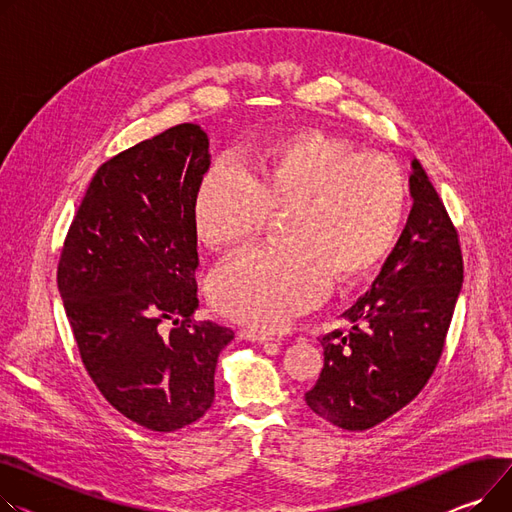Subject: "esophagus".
Returning a JSON list of instances; mask_svg holds the SVG:
<instances>
[{"label": "esophagus", "mask_w": 512, "mask_h": 512, "mask_svg": "<svg viewBox=\"0 0 512 512\" xmlns=\"http://www.w3.org/2000/svg\"><path fill=\"white\" fill-rule=\"evenodd\" d=\"M241 339H247V342H253V344H269L271 342L269 335L257 333V331H249V329L241 331Z\"/></svg>", "instance_id": "esophagus-1"}]
</instances>
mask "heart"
Returning <instances> with one entry per match:
<instances>
[{
  "label": "heart",
  "mask_w": 512,
  "mask_h": 512,
  "mask_svg": "<svg viewBox=\"0 0 512 512\" xmlns=\"http://www.w3.org/2000/svg\"><path fill=\"white\" fill-rule=\"evenodd\" d=\"M288 208L284 245L224 261L210 280L214 309L259 331H280L339 282H356L393 251L407 208L399 168L317 129L276 135L245 173L214 162L193 195V228L206 245H241L269 210Z\"/></svg>",
  "instance_id": "1"
}]
</instances>
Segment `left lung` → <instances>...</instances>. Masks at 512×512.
I'll use <instances>...</instances> for the list:
<instances>
[{
    "instance_id": "obj_1",
    "label": "left lung",
    "mask_w": 512,
    "mask_h": 512,
    "mask_svg": "<svg viewBox=\"0 0 512 512\" xmlns=\"http://www.w3.org/2000/svg\"><path fill=\"white\" fill-rule=\"evenodd\" d=\"M414 206L372 288L321 339L323 370L304 401L344 430H366L410 403L442 354L463 286L459 236L414 158Z\"/></svg>"
}]
</instances>
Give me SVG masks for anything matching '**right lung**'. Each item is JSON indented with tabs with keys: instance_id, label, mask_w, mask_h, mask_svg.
I'll list each match as a JSON object with an SVG mask.
<instances>
[{
	"instance_id": "right-lung-1",
	"label": "right lung",
	"mask_w": 512,
	"mask_h": 512,
	"mask_svg": "<svg viewBox=\"0 0 512 512\" xmlns=\"http://www.w3.org/2000/svg\"><path fill=\"white\" fill-rule=\"evenodd\" d=\"M208 133L170 127L102 164L67 232L57 286L82 362L131 422L175 432L214 403L232 329L193 321V195L210 168ZM173 320L164 332L161 325Z\"/></svg>"
}]
</instances>
